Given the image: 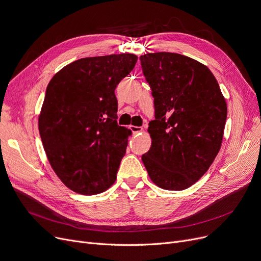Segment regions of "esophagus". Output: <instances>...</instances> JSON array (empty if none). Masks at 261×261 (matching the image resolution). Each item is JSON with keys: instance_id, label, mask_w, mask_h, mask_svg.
I'll return each instance as SVG.
<instances>
[{"instance_id": "34e87169", "label": "esophagus", "mask_w": 261, "mask_h": 261, "mask_svg": "<svg viewBox=\"0 0 261 261\" xmlns=\"http://www.w3.org/2000/svg\"><path fill=\"white\" fill-rule=\"evenodd\" d=\"M129 129L131 130V132L133 134H136V133H140L143 131V128L142 127H136V126H130Z\"/></svg>"}]
</instances>
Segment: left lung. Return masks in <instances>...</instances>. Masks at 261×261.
Instances as JSON below:
<instances>
[{"mask_svg":"<svg viewBox=\"0 0 261 261\" xmlns=\"http://www.w3.org/2000/svg\"><path fill=\"white\" fill-rule=\"evenodd\" d=\"M154 98L149 122L152 144L142 160L152 182L167 190L194 185L221 148L227 107L207 66L184 55L140 57Z\"/></svg>","mask_w":261,"mask_h":261,"instance_id":"obj_1","label":"left lung"}]
</instances>
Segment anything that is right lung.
Returning <instances> with one entry per match:
<instances>
[{
	"instance_id": "add662e5",
	"label": "right lung",
	"mask_w": 261,
	"mask_h": 261,
	"mask_svg": "<svg viewBox=\"0 0 261 261\" xmlns=\"http://www.w3.org/2000/svg\"><path fill=\"white\" fill-rule=\"evenodd\" d=\"M136 61L133 54L82 58L49 81L39 132L51 168L75 193L97 195L116 180L131 131L117 125L114 92Z\"/></svg>"
}]
</instances>
